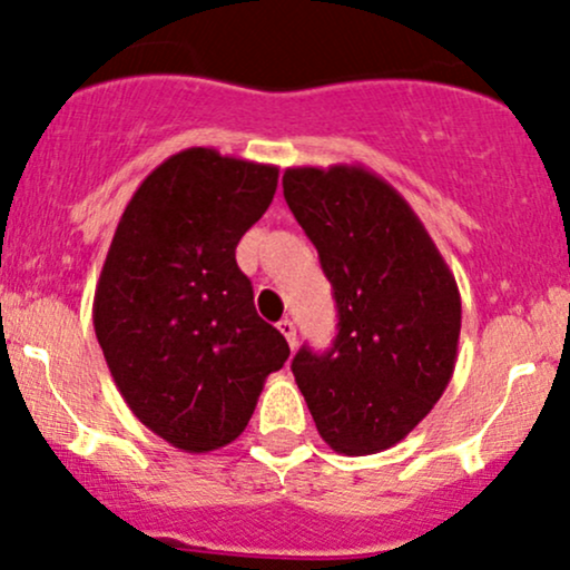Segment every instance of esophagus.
Masks as SVG:
<instances>
[{
  "instance_id": "34e87169",
  "label": "esophagus",
  "mask_w": 570,
  "mask_h": 570,
  "mask_svg": "<svg viewBox=\"0 0 570 570\" xmlns=\"http://www.w3.org/2000/svg\"><path fill=\"white\" fill-rule=\"evenodd\" d=\"M279 333H283L285 335V341H287V346H291V348H296V322H293V320H283V322H279Z\"/></svg>"
}]
</instances>
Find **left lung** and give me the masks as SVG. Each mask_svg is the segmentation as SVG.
<instances>
[{
  "label": "left lung",
  "instance_id": "8db88e82",
  "mask_svg": "<svg viewBox=\"0 0 570 570\" xmlns=\"http://www.w3.org/2000/svg\"><path fill=\"white\" fill-rule=\"evenodd\" d=\"M283 189L338 306L333 346H304L291 370L330 449L383 452L452 381L462 325L454 274L410 203L370 168H287Z\"/></svg>",
  "mask_w": 570,
  "mask_h": 570
}]
</instances>
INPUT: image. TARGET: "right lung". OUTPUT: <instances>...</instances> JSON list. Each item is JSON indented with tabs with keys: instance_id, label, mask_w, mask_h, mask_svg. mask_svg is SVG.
<instances>
[{
	"instance_id": "add662e5",
	"label": "right lung",
	"mask_w": 570,
	"mask_h": 570,
	"mask_svg": "<svg viewBox=\"0 0 570 570\" xmlns=\"http://www.w3.org/2000/svg\"><path fill=\"white\" fill-rule=\"evenodd\" d=\"M279 168L187 147L126 203L97 279L95 333L139 423L206 454L245 431L291 348L253 306L235 262Z\"/></svg>"
}]
</instances>
